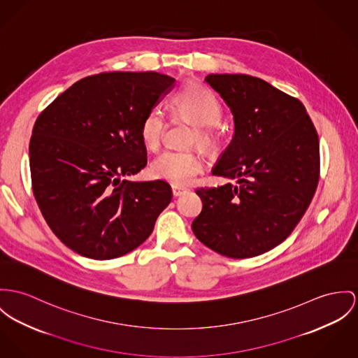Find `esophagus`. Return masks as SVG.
Segmentation results:
<instances>
[{
	"label": "esophagus",
	"instance_id": "obj_1",
	"mask_svg": "<svg viewBox=\"0 0 358 358\" xmlns=\"http://www.w3.org/2000/svg\"><path fill=\"white\" fill-rule=\"evenodd\" d=\"M171 191H173V196H174V197H178V196H181V194H184V193L187 192L184 188H180V187H174V185H173Z\"/></svg>",
	"mask_w": 358,
	"mask_h": 358
}]
</instances>
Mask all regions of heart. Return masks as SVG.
Segmentation results:
<instances>
[{"instance_id":"obj_1","label":"heart","mask_w":358,"mask_h":358,"mask_svg":"<svg viewBox=\"0 0 358 358\" xmlns=\"http://www.w3.org/2000/svg\"><path fill=\"white\" fill-rule=\"evenodd\" d=\"M174 113L196 127L193 141L204 148L215 143L213 128L222 120V108L217 96L207 88L191 84L182 88L174 98ZM167 127V117L161 106H154L144 115L140 127V138L145 147L157 150ZM203 171L201 158L191 151L167 150L152 164L151 173L157 178L169 181L174 187H185Z\"/></svg>"}]
</instances>
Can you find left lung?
Segmentation results:
<instances>
[{
	"instance_id": "left-lung-1",
	"label": "left lung",
	"mask_w": 358,
	"mask_h": 358,
	"mask_svg": "<svg viewBox=\"0 0 358 358\" xmlns=\"http://www.w3.org/2000/svg\"><path fill=\"white\" fill-rule=\"evenodd\" d=\"M204 80L234 120L213 174L237 185L196 189L203 208L193 233L223 256H259L283 243L310 204L320 171L317 132L303 103L270 83L229 73Z\"/></svg>"
}]
</instances>
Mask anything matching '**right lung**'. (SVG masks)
Instances as JSON below:
<instances>
[{
  "mask_svg": "<svg viewBox=\"0 0 358 358\" xmlns=\"http://www.w3.org/2000/svg\"><path fill=\"white\" fill-rule=\"evenodd\" d=\"M174 82L157 72L87 76L36 118L32 192L55 236L84 257L109 260L136 249L171 201L166 181L125 177L147 165L141 121Z\"/></svg>",
  "mask_w": 358,
  "mask_h": 358,
  "instance_id": "right-lung-1",
  "label": "right lung"
}]
</instances>
